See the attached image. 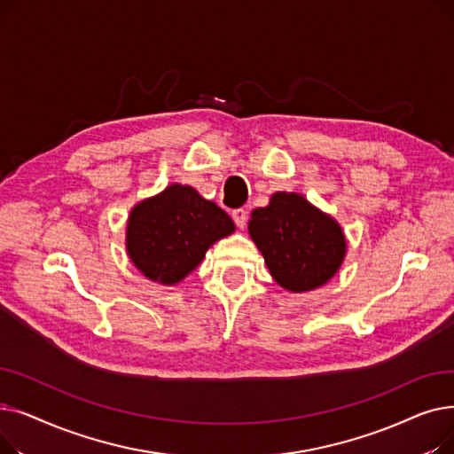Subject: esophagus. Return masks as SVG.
Instances as JSON below:
<instances>
[{
  "instance_id": "obj_1",
  "label": "esophagus",
  "mask_w": 454,
  "mask_h": 454,
  "mask_svg": "<svg viewBox=\"0 0 454 454\" xmlns=\"http://www.w3.org/2000/svg\"><path fill=\"white\" fill-rule=\"evenodd\" d=\"M231 219H233V223H235L237 228L243 230V228L247 226V221H248V211L243 209V207L233 209V211H231Z\"/></svg>"
}]
</instances>
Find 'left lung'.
<instances>
[{
  "label": "left lung",
  "mask_w": 454,
  "mask_h": 454,
  "mask_svg": "<svg viewBox=\"0 0 454 454\" xmlns=\"http://www.w3.org/2000/svg\"><path fill=\"white\" fill-rule=\"evenodd\" d=\"M248 230L274 279L293 293L329 281L346 254L340 226L296 193L272 195L252 211Z\"/></svg>",
  "instance_id": "8db88e82"
}]
</instances>
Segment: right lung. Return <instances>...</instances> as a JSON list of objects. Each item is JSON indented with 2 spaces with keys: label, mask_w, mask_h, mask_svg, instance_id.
Instances as JSON below:
<instances>
[{
  "label": "right lung",
  "mask_w": 454,
  "mask_h": 454,
  "mask_svg": "<svg viewBox=\"0 0 454 454\" xmlns=\"http://www.w3.org/2000/svg\"><path fill=\"white\" fill-rule=\"evenodd\" d=\"M235 230L228 213L193 187L169 185L137 204L129 219L127 250L149 279L175 285L200 265L206 250Z\"/></svg>",
  "instance_id": "obj_1"
}]
</instances>
